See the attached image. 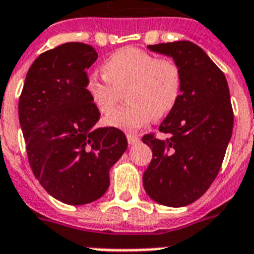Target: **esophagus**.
<instances>
[{
  "label": "esophagus",
  "instance_id": "obj_1",
  "mask_svg": "<svg viewBox=\"0 0 254 254\" xmlns=\"http://www.w3.org/2000/svg\"><path fill=\"white\" fill-rule=\"evenodd\" d=\"M127 140H128L129 145H133L140 141V137L136 136V135H131V133H128V135H127Z\"/></svg>",
  "mask_w": 254,
  "mask_h": 254
}]
</instances>
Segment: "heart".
Returning <instances> with one entry per match:
<instances>
[{"label":"heart","mask_w":254,"mask_h":254,"mask_svg":"<svg viewBox=\"0 0 254 254\" xmlns=\"http://www.w3.org/2000/svg\"><path fill=\"white\" fill-rule=\"evenodd\" d=\"M103 76L91 75L86 92L100 114L109 115L125 93L129 103L106 119L125 132L144 127L154 118L170 115L182 95L183 76L179 64L168 58L136 49L118 50L102 64Z\"/></svg>","instance_id":"obj_1"}]
</instances>
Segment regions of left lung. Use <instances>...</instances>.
<instances>
[{
	"label": "left lung",
	"instance_id": "left-lung-1",
	"mask_svg": "<svg viewBox=\"0 0 254 254\" xmlns=\"http://www.w3.org/2000/svg\"><path fill=\"white\" fill-rule=\"evenodd\" d=\"M149 50L174 58L182 70L179 103L159 126L170 137L147 133L152 149L143 174L145 192L167 207H186L207 192L219 174L233 129L227 78L201 47L190 41L149 45Z\"/></svg>",
	"mask_w": 254,
	"mask_h": 254
}]
</instances>
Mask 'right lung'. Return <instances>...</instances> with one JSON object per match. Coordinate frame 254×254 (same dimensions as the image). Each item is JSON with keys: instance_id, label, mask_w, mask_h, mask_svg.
Instances as JSON below:
<instances>
[{"instance_id": "1", "label": "right lung", "mask_w": 254, "mask_h": 254, "mask_svg": "<svg viewBox=\"0 0 254 254\" xmlns=\"http://www.w3.org/2000/svg\"><path fill=\"white\" fill-rule=\"evenodd\" d=\"M98 58L90 45L64 43L29 68L18 117L33 174L53 197L83 205L102 197L110 170L127 149L114 127L95 128L100 113L86 92L87 68Z\"/></svg>"}]
</instances>
